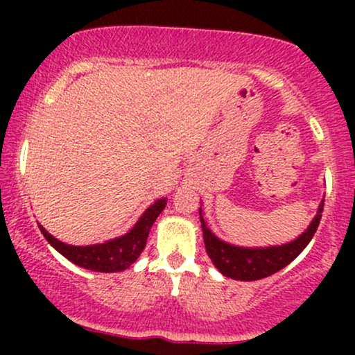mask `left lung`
Instances as JSON below:
<instances>
[{
	"mask_svg": "<svg viewBox=\"0 0 355 355\" xmlns=\"http://www.w3.org/2000/svg\"><path fill=\"white\" fill-rule=\"evenodd\" d=\"M322 210H324V200L320 202L319 209H317L315 217L309 223L299 237L292 240V242L282 243V245H270V247H239L234 243L220 240L217 235L207 227L205 218H203L202 207L198 209L202 222L203 232V242H205L207 254L217 270L222 275L230 277L234 280H259L270 277L275 272L282 270L287 267L292 260L300 255V252L309 245L313 234H315L317 227L320 223Z\"/></svg>",
	"mask_w": 355,
	"mask_h": 355,
	"instance_id": "1",
	"label": "left lung"
}]
</instances>
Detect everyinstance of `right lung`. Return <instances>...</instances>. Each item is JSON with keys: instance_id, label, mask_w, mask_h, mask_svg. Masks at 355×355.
<instances>
[{"instance_id": "add662e5", "label": "right lung", "mask_w": 355, "mask_h": 355, "mask_svg": "<svg viewBox=\"0 0 355 355\" xmlns=\"http://www.w3.org/2000/svg\"><path fill=\"white\" fill-rule=\"evenodd\" d=\"M165 205L166 198H158L144 211V215L125 235L105 240L103 243H93V245H70V243H64L53 237L42 225H40V230L48 240V243L75 266L93 272H121L132 266L144 252L150 229L158 215L162 214V210L165 209Z\"/></svg>"}]
</instances>
